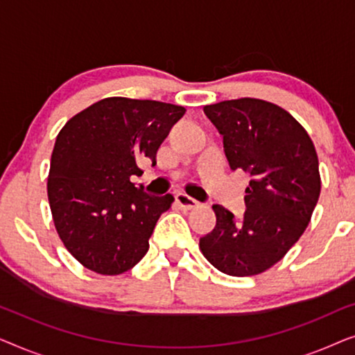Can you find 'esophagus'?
Segmentation results:
<instances>
[{
  "mask_svg": "<svg viewBox=\"0 0 355 355\" xmlns=\"http://www.w3.org/2000/svg\"><path fill=\"white\" fill-rule=\"evenodd\" d=\"M176 203L184 210H192V208H197L200 203H198L196 198L189 197L187 193H178L176 196Z\"/></svg>",
  "mask_w": 355,
  "mask_h": 355,
  "instance_id": "esophagus-1",
  "label": "esophagus"
}]
</instances>
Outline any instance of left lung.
Segmentation results:
<instances>
[{"instance_id":"obj_1","label":"left lung","mask_w":355,"mask_h":355,"mask_svg":"<svg viewBox=\"0 0 355 355\" xmlns=\"http://www.w3.org/2000/svg\"><path fill=\"white\" fill-rule=\"evenodd\" d=\"M223 135L232 171L250 176L241 221L213 205L216 226L198 247L230 276H254L271 268L304 234L322 189L318 157L307 130L281 106L259 98L203 106Z\"/></svg>"}]
</instances>
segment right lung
Listing matches in <instances>:
<instances>
[{
    "mask_svg": "<svg viewBox=\"0 0 355 355\" xmlns=\"http://www.w3.org/2000/svg\"><path fill=\"white\" fill-rule=\"evenodd\" d=\"M184 106L110 96L67 121L56 137L48 202L58 236L87 270L116 276L148 252L158 218L174 197L147 196L130 176L137 159L157 164V150Z\"/></svg>",
    "mask_w": 355,
    "mask_h": 355,
    "instance_id": "right-lung-1",
    "label": "right lung"
}]
</instances>
